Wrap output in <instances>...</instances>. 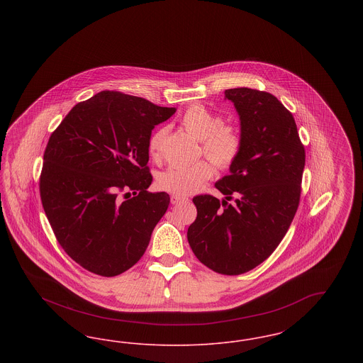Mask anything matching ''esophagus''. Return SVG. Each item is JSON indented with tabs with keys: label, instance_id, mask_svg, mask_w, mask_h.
Here are the masks:
<instances>
[{
	"label": "esophagus",
	"instance_id": "esophagus-1",
	"mask_svg": "<svg viewBox=\"0 0 363 363\" xmlns=\"http://www.w3.org/2000/svg\"><path fill=\"white\" fill-rule=\"evenodd\" d=\"M170 200H172V204H178V203H182V201H188L186 197H182V196H178V194H173Z\"/></svg>",
	"mask_w": 363,
	"mask_h": 363
}]
</instances>
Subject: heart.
I'll list each match as a JSON object with an SVG mask.
<instances>
[{"instance_id": "heart-1", "label": "heart", "mask_w": 363, "mask_h": 363, "mask_svg": "<svg viewBox=\"0 0 363 363\" xmlns=\"http://www.w3.org/2000/svg\"><path fill=\"white\" fill-rule=\"evenodd\" d=\"M179 123L191 136L203 141V152L219 169L230 167L242 151L240 130L223 125V118L201 104H193L181 116ZM164 129H159L148 140V154L157 159ZM212 166L207 160L191 164H173L157 175V186L178 196H186L203 186L212 177Z\"/></svg>"}]
</instances>
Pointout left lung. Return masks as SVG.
<instances>
[{
	"instance_id": "obj_1",
	"label": "left lung",
	"mask_w": 363,
	"mask_h": 363,
	"mask_svg": "<svg viewBox=\"0 0 363 363\" xmlns=\"http://www.w3.org/2000/svg\"><path fill=\"white\" fill-rule=\"evenodd\" d=\"M241 121L242 151L215 186L225 199H193L188 228L196 257L222 275H241L268 259L286 235L301 197L305 148L293 114L269 92L225 89ZM233 201V203H228Z\"/></svg>"
}]
</instances>
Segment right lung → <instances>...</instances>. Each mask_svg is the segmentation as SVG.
I'll return each instance as SVG.
<instances>
[{
	"label": "right lung",
	"mask_w": 363,
	"mask_h": 363,
	"mask_svg": "<svg viewBox=\"0 0 363 363\" xmlns=\"http://www.w3.org/2000/svg\"><path fill=\"white\" fill-rule=\"evenodd\" d=\"M175 110L102 91L76 104L49 138L42 206L57 241L86 271L117 277L144 255L170 204L167 193L147 190L148 140Z\"/></svg>",
	"instance_id": "add662e5"
}]
</instances>
